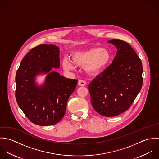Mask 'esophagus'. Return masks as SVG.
Returning <instances> with one entry per match:
<instances>
[{
    "label": "esophagus",
    "mask_w": 159,
    "mask_h": 159,
    "mask_svg": "<svg viewBox=\"0 0 159 159\" xmlns=\"http://www.w3.org/2000/svg\"><path fill=\"white\" fill-rule=\"evenodd\" d=\"M86 82L85 81H84V80H79V82H78V85H79V86H85V85H86Z\"/></svg>",
    "instance_id": "34e87169"
}]
</instances>
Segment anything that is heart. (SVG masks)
Masks as SVG:
<instances>
[{
	"instance_id": "obj_1",
	"label": "heart",
	"mask_w": 159,
	"mask_h": 159,
	"mask_svg": "<svg viewBox=\"0 0 159 159\" xmlns=\"http://www.w3.org/2000/svg\"><path fill=\"white\" fill-rule=\"evenodd\" d=\"M71 60L64 58L62 66L65 70L74 69V65L85 66L87 72L92 75L102 72L108 66L111 60V54L106 49L94 47L86 50H78L72 53Z\"/></svg>"
}]
</instances>
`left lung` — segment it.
I'll return each mask as SVG.
<instances>
[{"label": "left lung", "instance_id": "1", "mask_svg": "<svg viewBox=\"0 0 159 159\" xmlns=\"http://www.w3.org/2000/svg\"><path fill=\"white\" fill-rule=\"evenodd\" d=\"M117 49L112 63L89 85L91 102L96 111L105 117L117 116L129 109L143 85L142 63L133 48L125 41H108Z\"/></svg>", "mask_w": 159, "mask_h": 159}]
</instances>
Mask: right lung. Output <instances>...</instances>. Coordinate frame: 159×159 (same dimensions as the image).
I'll list each match as a JSON object with an SVG mask.
<instances>
[{
	"instance_id": "right-lung-1",
	"label": "right lung",
	"mask_w": 159,
	"mask_h": 159,
	"mask_svg": "<svg viewBox=\"0 0 159 159\" xmlns=\"http://www.w3.org/2000/svg\"><path fill=\"white\" fill-rule=\"evenodd\" d=\"M53 68H60L59 47L43 44L27 53L16 72L17 103L27 118L37 125H55L63 119L69 97L78 82L60 75ZM39 74H47L41 86L35 82Z\"/></svg>"
}]
</instances>
